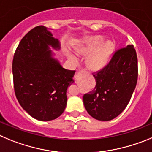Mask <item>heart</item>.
Segmentation results:
<instances>
[{"label": "heart", "instance_id": "heart-1", "mask_svg": "<svg viewBox=\"0 0 152 152\" xmlns=\"http://www.w3.org/2000/svg\"><path fill=\"white\" fill-rule=\"evenodd\" d=\"M104 37L95 35L86 38L83 43L80 44L76 48L79 54L88 56V66L94 70H98L104 67L107 64L114 49V45L110 41L104 42ZM69 57L72 61L77 62V59L73 54H69Z\"/></svg>", "mask_w": 152, "mask_h": 152}]
</instances>
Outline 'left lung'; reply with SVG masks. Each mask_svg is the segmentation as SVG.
<instances>
[{"label": "left lung", "instance_id": "8db88e82", "mask_svg": "<svg viewBox=\"0 0 152 152\" xmlns=\"http://www.w3.org/2000/svg\"><path fill=\"white\" fill-rule=\"evenodd\" d=\"M93 76L96 86L83 95L85 107L96 120H113L129 104L137 83L138 60L133 46L117 50L108 64Z\"/></svg>", "mask_w": 152, "mask_h": 152}]
</instances>
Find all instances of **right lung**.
I'll return each instance as SVG.
<instances>
[{
  "instance_id": "1",
  "label": "right lung",
  "mask_w": 152,
  "mask_h": 152,
  "mask_svg": "<svg viewBox=\"0 0 152 152\" xmlns=\"http://www.w3.org/2000/svg\"><path fill=\"white\" fill-rule=\"evenodd\" d=\"M51 46L60 50L58 39L46 27H35L23 37L15 51L13 76L15 95L31 117L41 121L57 118L66 106V90L75 70L64 69L53 57Z\"/></svg>"
}]
</instances>
